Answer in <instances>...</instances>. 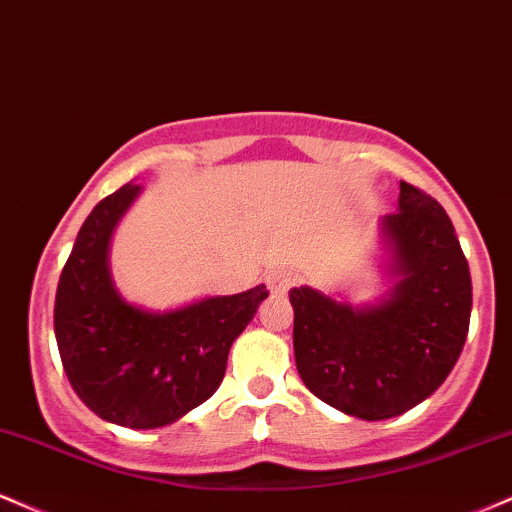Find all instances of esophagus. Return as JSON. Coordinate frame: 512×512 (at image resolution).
<instances>
[{
    "label": "esophagus",
    "mask_w": 512,
    "mask_h": 512,
    "mask_svg": "<svg viewBox=\"0 0 512 512\" xmlns=\"http://www.w3.org/2000/svg\"><path fill=\"white\" fill-rule=\"evenodd\" d=\"M294 285V275L290 270H273L266 275V287L273 297H282Z\"/></svg>",
    "instance_id": "1"
}]
</instances>
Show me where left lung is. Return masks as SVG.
Listing matches in <instances>:
<instances>
[{"label":"left lung","mask_w":512,"mask_h":512,"mask_svg":"<svg viewBox=\"0 0 512 512\" xmlns=\"http://www.w3.org/2000/svg\"><path fill=\"white\" fill-rule=\"evenodd\" d=\"M393 287L352 304L302 285L290 292L294 362L304 386L350 417L405 414L446 381L472 314V278L436 198L400 182L398 213L378 222Z\"/></svg>","instance_id":"obj_1"}]
</instances>
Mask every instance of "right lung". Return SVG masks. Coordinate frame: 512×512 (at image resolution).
Segmentation results:
<instances>
[{"label": "right lung", "mask_w": 512, "mask_h": 512, "mask_svg": "<svg viewBox=\"0 0 512 512\" xmlns=\"http://www.w3.org/2000/svg\"><path fill=\"white\" fill-rule=\"evenodd\" d=\"M141 196L124 184L88 215L59 275L54 335L66 378L105 422L160 429L218 390L232 342L268 297L266 285L153 311L114 287L110 242Z\"/></svg>", "instance_id": "1"}]
</instances>
